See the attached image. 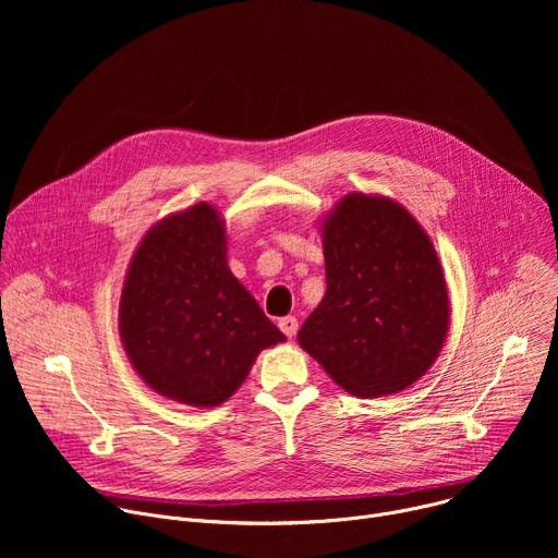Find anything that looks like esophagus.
I'll return each instance as SVG.
<instances>
[{"mask_svg": "<svg viewBox=\"0 0 558 558\" xmlns=\"http://www.w3.org/2000/svg\"><path fill=\"white\" fill-rule=\"evenodd\" d=\"M278 327L287 338H293L298 333V317L295 315H284L278 320Z\"/></svg>", "mask_w": 558, "mask_h": 558, "instance_id": "1", "label": "esophagus"}]
</instances>
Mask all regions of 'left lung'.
I'll return each mask as SVG.
<instances>
[{"label": "left lung", "instance_id": "1", "mask_svg": "<svg viewBox=\"0 0 558 558\" xmlns=\"http://www.w3.org/2000/svg\"><path fill=\"white\" fill-rule=\"evenodd\" d=\"M327 293L298 344L355 397L415 384L450 325L446 278L424 227L397 201L347 194L320 225Z\"/></svg>", "mask_w": 558, "mask_h": 558}]
</instances>
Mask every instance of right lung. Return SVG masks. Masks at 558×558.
Wrapping results in <instances>:
<instances>
[{
  "label": "right lung",
  "mask_w": 558,
  "mask_h": 558,
  "mask_svg": "<svg viewBox=\"0 0 558 558\" xmlns=\"http://www.w3.org/2000/svg\"><path fill=\"white\" fill-rule=\"evenodd\" d=\"M119 336L138 377L168 400L211 409L284 342L227 265L225 220L196 203L158 220L138 243L119 302Z\"/></svg>",
  "instance_id": "obj_1"
}]
</instances>
